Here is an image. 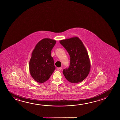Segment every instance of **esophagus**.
Here are the masks:
<instances>
[{"label":"esophagus","instance_id":"34e87169","mask_svg":"<svg viewBox=\"0 0 120 120\" xmlns=\"http://www.w3.org/2000/svg\"><path fill=\"white\" fill-rule=\"evenodd\" d=\"M61 69H62L61 67H59V68H57L58 70H59V71H61Z\"/></svg>","mask_w":120,"mask_h":120}]
</instances>
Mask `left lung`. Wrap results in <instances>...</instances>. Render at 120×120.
Segmentation results:
<instances>
[{"mask_svg":"<svg viewBox=\"0 0 120 120\" xmlns=\"http://www.w3.org/2000/svg\"><path fill=\"white\" fill-rule=\"evenodd\" d=\"M59 42L70 58L69 68L63 69L64 77L70 82H81L88 76L90 69L89 57L85 46L78 37L61 40Z\"/></svg>","mask_w":120,"mask_h":120,"instance_id":"obj_1","label":"left lung"}]
</instances>
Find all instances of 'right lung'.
Instances as JSON below:
<instances>
[{"label":"right lung","instance_id":"obj_1","mask_svg":"<svg viewBox=\"0 0 120 120\" xmlns=\"http://www.w3.org/2000/svg\"><path fill=\"white\" fill-rule=\"evenodd\" d=\"M56 41L49 38L40 41L32 53L29 62L30 72L32 77L39 83L49 79L56 69L51 51Z\"/></svg>","mask_w":120,"mask_h":120}]
</instances>
